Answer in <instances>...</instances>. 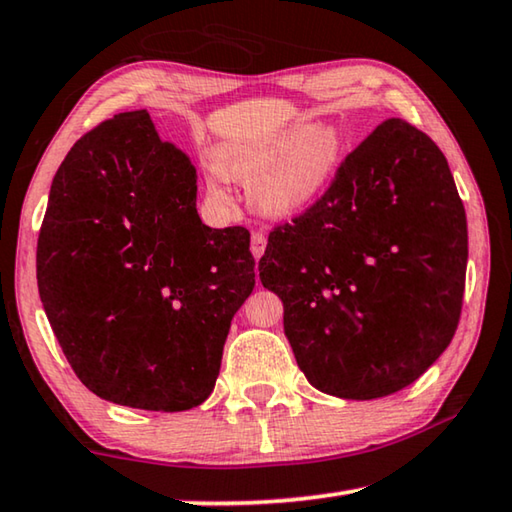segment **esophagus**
I'll return each instance as SVG.
<instances>
[{"instance_id":"esophagus-1","label":"esophagus","mask_w":512,"mask_h":512,"mask_svg":"<svg viewBox=\"0 0 512 512\" xmlns=\"http://www.w3.org/2000/svg\"><path fill=\"white\" fill-rule=\"evenodd\" d=\"M250 250H253L255 259H259L264 255L266 250V237L262 235V232H253V239H250Z\"/></svg>"}]
</instances>
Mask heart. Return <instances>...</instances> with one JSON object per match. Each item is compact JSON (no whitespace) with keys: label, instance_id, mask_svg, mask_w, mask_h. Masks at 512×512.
<instances>
[{"label":"heart","instance_id":"obj_1","mask_svg":"<svg viewBox=\"0 0 512 512\" xmlns=\"http://www.w3.org/2000/svg\"><path fill=\"white\" fill-rule=\"evenodd\" d=\"M343 142L329 126L311 121L282 128L255 144H228L214 153V167L225 178L253 185L257 212L287 219L309 210L341 167ZM207 192L223 201L219 176H207Z\"/></svg>","mask_w":512,"mask_h":512}]
</instances>
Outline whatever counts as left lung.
I'll return each mask as SVG.
<instances>
[{"label":"left lung","instance_id":"1","mask_svg":"<svg viewBox=\"0 0 512 512\" xmlns=\"http://www.w3.org/2000/svg\"><path fill=\"white\" fill-rule=\"evenodd\" d=\"M467 221L443 151L386 119L325 194L268 235L259 277L311 386L345 400L402 391L454 339Z\"/></svg>","mask_w":512,"mask_h":512}]
</instances>
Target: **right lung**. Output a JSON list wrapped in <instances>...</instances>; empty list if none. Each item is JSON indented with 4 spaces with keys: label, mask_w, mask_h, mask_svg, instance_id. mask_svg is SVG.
<instances>
[{
    "label": "right lung",
    "mask_w": 512,
    "mask_h": 512,
    "mask_svg": "<svg viewBox=\"0 0 512 512\" xmlns=\"http://www.w3.org/2000/svg\"><path fill=\"white\" fill-rule=\"evenodd\" d=\"M36 273L76 377L108 402L167 413L210 397L230 320L255 289L248 230L201 221L194 164L146 110L101 121L67 153Z\"/></svg>",
    "instance_id": "1"
}]
</instances>
